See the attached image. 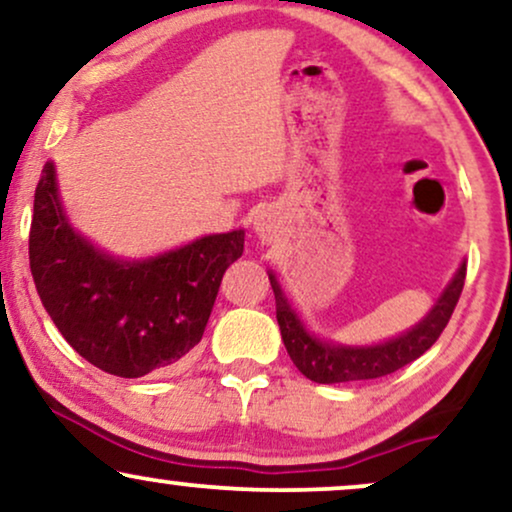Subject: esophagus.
I'll use <instances>...</instances> for the list:
<instances>
[{"label":"esophagus","instance_id":"obj_1","mask_svg":"<svg viewBox=\"0 0 512 512\" xmlns=\"http://www.w3.org/2000/svg\"><path fill=\"white\" fill-rule=\"evenodd\" d=\"M276 229H279V226H276V219L272 217V214H262V217L255 221V231L262 240H274Z\"/></svg>","mask_w":512,"mask_h":512}]
</instances>
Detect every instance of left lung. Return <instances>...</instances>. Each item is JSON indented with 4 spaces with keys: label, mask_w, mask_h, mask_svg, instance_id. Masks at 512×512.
Segmentation results:
<instances>
[{
    "label": "left lung",
    "mask_w": 512,
    "mask_h": 512,
    "mask_svg": "<svg viewBox=\"0 0 512 512\" xmlns=\"http://www.w3.org/2000/svg\"><path fill=\"white\" fill-rule=\"evenodd\" d=\"M465 264L458 269L451 286L441 295L439 303L429 312L427 319H422L415 329L403 334L396 341L381 343L374 348H343L331 346V343L317 341L305 331L300 319L295 317L291 305L283 298L279 283L272 274L274 298H276V319L281 326L283 346L291 355L293 365L305 374L307 379L317 381V384H343V381H362V379H379L386 374L398 372L400 367L410 365L422 353H427L434 346L436 338L446 329L448 319H451L455 305H458L460 293L465 286Z\"/></svg>",
    "instance_id": "1"
}]
</instances>
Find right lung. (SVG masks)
<instances>
[{"instance_id":"1","label":"right lung","mask_w":512,"mask_h":512,"mask_svg":"<svg viewBox=\"0 0 512 512\" xmlns=\"http://www.w3.org/2000/svg\"><path fill=\"white\" fill-rule=\"evenodd\" d=\"M243 240V231H231L147 262L112 260L66 224L54 166L45 164L30 224V274L47 315L80 357L138 379L176 365L200 343Z\"/></svg>"}]
</instances>
